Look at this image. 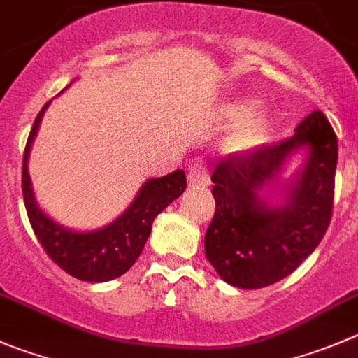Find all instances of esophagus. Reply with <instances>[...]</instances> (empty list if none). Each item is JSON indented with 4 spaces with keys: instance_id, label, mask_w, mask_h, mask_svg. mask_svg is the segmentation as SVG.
<instances>
[{
    "instance_id": "1",
    "label": "esophagus",
    "mask_w": 358,
    "mask_h": 358,
    "mask_svg": "<svg viewBox=\"0 0 358 358\" xmlns=\"http://www.w3.org/2000/svg\"><path fill=\"white\" fill-rule=\"evenodd\" d=\"M188 185L193 189H203L210 185L209 170H207L206 163L202 159H195L189 166L188 172Z\"/></svg>"
}]
</instances>
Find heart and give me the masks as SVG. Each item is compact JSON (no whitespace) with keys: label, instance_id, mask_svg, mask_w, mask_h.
Returning a JSON list of instances; mask_svg holds the SVG:
<instances>
[{"label":"heart","instance_id":"obj_1","mask_svg":"<svg viewBox=\"0 0 358 358\" xmlns=\"http://www.w3.org/2000/svg\"><path fill=\"white\" fill-rule=\"evenodd\" d=\"M255 107H257V100H253V98H244V100L230 101L221 110V114L227 119H237L241 115L248 114L239 122L236 134H234L232 142L237 148H246V145L253 144L255 138L258 137V134H260L262 128L267 122V115L264 112H251Z\"/></svg>","mask_w":358,"mask_h":358}]
</instances>
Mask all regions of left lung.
Listing matches in <instances>:
<instances>
[{"mask_svg":"<svg viewBox=\"0 0 358 358\" xmlns=\"http://www.w3.org/2000/svg\"><path fill=\"white\" fill-rule=\"evenodd\" d=\"M306 159L285 182L286 163ZM338 137L323 112L306 115L278 144L230 155L214 169L216 213L206 232V257L224 283L268 287L295 271L320 244L334 203Z\"/></svg>","mask_w":358,"mask_h":358,"instance_id":"8db88e82","label":"left lung"}]
</instances>
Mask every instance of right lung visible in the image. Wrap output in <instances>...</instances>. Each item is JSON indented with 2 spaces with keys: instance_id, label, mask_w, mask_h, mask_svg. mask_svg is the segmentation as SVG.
<instances>
[{
  "instance_id": "add662e5",
  "label": "right lung",
  "mask_w": 358,
  "mask_h": 358,
  "mask_svg": "<svg viewBox=\"0 0 358 358\" xmlns=\"http://www.w3.org/2000/svg\"><path fill=\"white\" fill-rule=\"evenodd\" d=\"M64 91V90H63ZM61 91V93H63ZM52 101V100H50ZM47 101L33 122L22 158V196L29 223L45 253L73 278L90 283H105L119 278L137 262L144 250L155 217L186 189L185 170L149 179L121 216L96 230H70L56 223L38 207L33 192L28 159L40 122L50 105Z\"/></svg>"
}]
</instances>
